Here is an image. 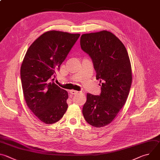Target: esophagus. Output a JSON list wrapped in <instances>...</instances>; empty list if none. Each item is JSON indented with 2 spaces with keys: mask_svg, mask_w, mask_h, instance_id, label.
Masks as SVG:
<instances>
[{
  "mask_svg": "<svg viewBox=\"0 0 160 160\" xmlns=\"http://www.w3.org/2000/svg\"><path fill=\"white\" fill-rule=\"evenodd\" d=\"M70 92L72 94H76L77 93H78V92L77 90H70Z\"/></svg>",
  "mask_w": 160,
  "mask_h": 160,
  "instance_id": "34e87169",
  "label": "esophagus"
}]
</instances>
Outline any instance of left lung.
<instances>
[{
    "label": "left lung",
    "mask_w": 160,
    "mask_h": 160,
    "mask_svg": "<svg viewBox=\"0 0 160 160\" xmlns=\"http://www.w3.org/2000/svg\"><path fill=\"white\" fill-rule=\"evenodd\" d=\"M80 46L102 82L100 95L87 94L83 115L90 125L102 127L115 119L126 102L132 79L130 59L123 43L108 31L82 35Z\"/></svg>",
    "instance_id": "8db88e82"
}]
</instances>
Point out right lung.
<instances>
[{
	"mask_svg": "<svg viewBox=\"0 0 160 160\" xmlns=\"http://www.w3.org/2000/svg\"><path fill=\"white\" fill-rule=\"evenodd\" d=\"M80 34L44 33L28 48L21 66L22 91L28 107L42 122H58L67 110V91L54 82L56 72Z\"/></svg>",
	"mask_w": 160,
	"mask_h": 160,
	"instance_id": "add662e5",
	"label": "right lung"
}]
</instances>
